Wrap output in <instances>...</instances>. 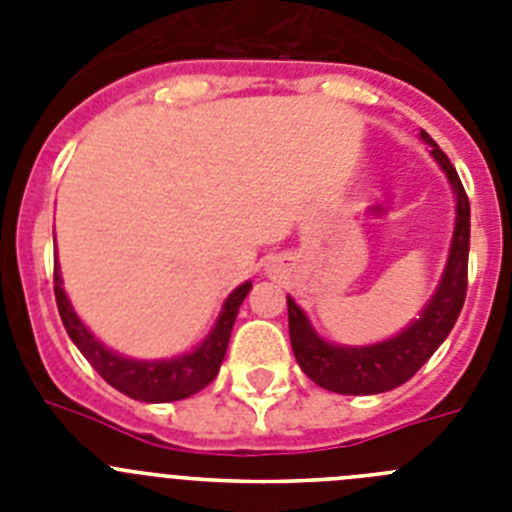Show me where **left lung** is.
Returning <instances> with one entry per match:
<instances>
[{"instance_id": "1", "label": "left lung", "mask_w": 512, "mask_h": 512, "mask_svg": "<svg viewBox=\"0 0 512 512\" xmlns=\"http://www.w3.org/2000/svg\"><path fill=\"white\" fill-rule=\"evenodd\" d=\"M420 140L431 146V156L446 174L456 200L454 235H451L449 259L443 266L436 292L425 302L418 318L402 328L397 336L369 346H338L320 336L307 320L305 310L287 297L289 341L302 372L323 390L338 395H379L408 382L425 361L436 354L459 318L467 297V261H469V200L461 187L459 174L449 156L436 146L431 135L420 130Z\"/></svg>"}]
</instances>
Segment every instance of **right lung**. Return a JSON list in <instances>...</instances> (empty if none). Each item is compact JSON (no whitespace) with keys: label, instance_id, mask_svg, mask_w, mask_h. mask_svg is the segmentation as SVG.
Here are the masks:
<instances>
[{"label":"right lung","instance_id":"add662e5","mask_svg":"<svg viewBox=\"0 0 512 512\" xmlns=\"http://www.w3.org/2000/svg\"><path fill=\"white\" fill-rule=\"evenodd\" d=\"M53 292H56L63 328H66L71 341L84 354V359L97 369V374L104 382L112 384L122 395L133 397V400L174 402L205 390L207 384L217 377L220 364L225 359V351H228L230 330H233V323L238 318V310H241L243 300L251 292V282H243L241 287H235L230 292L228 300L223 302V310L217 315L215 325H212V330L207 333L200 346L192 348L189 354L153 361L130 359V356L117 354V351L104 346L92 330L81 323L69 295H66V289H63L58 261L53 266Z\"/></svg>","mask_w":512,"mask_h":512}]
</instances>
